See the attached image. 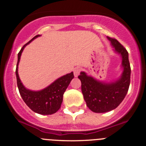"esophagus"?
<instances>
[{"instance_id": "obj_1", "label": "esophagus", "mask_w": 146, "mask_h": 146, "mask_svg": "<svg viewBox=\"0 0 146 146\" xmlns=\"http://www.w3.org/2000/svg\"><path fill=\"white\" fill-rule=\"evenodd\" d=\"M80 72H81V68H78V67H77V68H75L74 70H73V73H74L75 77H78V76H79L80 73Z\"/></svg>"}]
</instances>
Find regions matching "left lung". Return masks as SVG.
Returning <instances> with one entry per match:
<instances>
[{
	"label": "left lung",
	"mask_w": 146,
	"mask_h": 146,
	"mask_svg": "<svg viewBox=\"0 0 146 146\" xmlns=\"http://www.w3.org/2000/svg\"><path fill=\"white\" fill-rule=\"evenodd\" d=\"M114 50L122 57L123 71L118 80L111 83L98 81L84 72H81L80 80L84 99L89 110L96 113H105L117 107L127 94L130 83L131 68L128 52L114 38L107 36Z\"/></svg>",
	"instance_id": "left-lung-1"
}]
</instances>
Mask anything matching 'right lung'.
<instances>
[{
  "instance_id": "obj_1",
  "label": "right lung",
  "mask_w": 146,
  "mask_h": 146,
  "mask_svg": "<svg viewBox=\"0 0 146 146\" xmlns=\"http://www.w3.org/2000/svg\"><path fill=\"white\" fill-rule=\"evenodd\" d=\"M39 36V35H36L29 42L24 45L19 51L16 68V76L19 93L25 104L36 113L42 115H49L55 113L60 108L63 100L64 93L69 85L70 81L74 78V76L73 72H71L56 80L48 87L38 91L29 90L23 85L18 74V65L21 55L25 46Z\"/></svg>"
}]
</instances>
